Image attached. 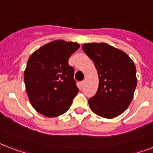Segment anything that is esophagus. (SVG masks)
<instances>
[{"label": "esophagus", "mask_w": 153, "mask_h": 153, "mask_svg": "<svg viewBox=\"0 0 153 153\" xmlns=\"http://www.w3.org/2000/svg\"><path fill=\"white\" fill-rule=\"evenodd\" d=\"M85 80H82L81 82H80V85H81V86H84V85H85Z\"/></svg>", "instance_id": "esophagus-1"}]
</instances>
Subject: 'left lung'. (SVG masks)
<instances>
[{
	"instance_id": "1",
	"label": "left lung",
	"mask_w": 153,
	"mask_h": 153,
	"mask_svg": "<svg viewBox=\"0 0 153 153\" xmlns=\"http://www.w3.org/2000/svg\"><path fill=\"white\" fill-rule=\"evenodd\" d=\"M82 49L97 69L99 87L88 104L94 113L111 119L125 112L133 98L136 66L123 51L105 43L84 44Z\"/></svg>"
}]
</instances>
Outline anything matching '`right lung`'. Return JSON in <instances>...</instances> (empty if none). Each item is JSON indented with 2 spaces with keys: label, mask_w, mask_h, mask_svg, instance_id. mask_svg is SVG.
Listing matches in <instances>:
<instances>
[{
  "label": "right lung",
  "mask_w": 153,
  "mask_h": 153,
  "mask_svg": "<svg viewBox=\"0 0 153 153\" xmlns=\"http://www.w3.org/2000/svg\"><path fill=\"white\" fill-rule=\"evenodd\" d=\"M80 48L76 42L54 41L28 58L24 80L32 106L48 117L66 112L79 92L68 59Z\"/></svg>",
  "instance_id": "right-lung-1"
}]
</instances>
